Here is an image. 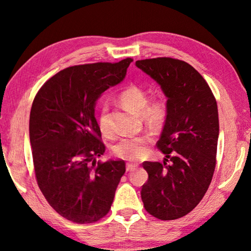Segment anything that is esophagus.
I'll use <instances>...</instances> for the list:
<instances>
[{"mask_svg":"<svg viewBox=\"0 0 251 251\" xmlns=\"http://www.w3.org/2000/svg\"><path fill=\"white\" fill-rule=\"evenodd\" d=\"M136 168H137V164L128 163V164L126 165V171H127V172H134Z\"/></svg>","mask_w":251,"mask_h":251,"instance_id":"34e87169","label":"esophagus"}]
</instances>
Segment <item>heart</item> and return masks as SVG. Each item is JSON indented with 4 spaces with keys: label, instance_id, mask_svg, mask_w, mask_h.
I'll use <instances>...</instances> for the list:
<instances>
[{
    "label": "heart",
    "instance_id": "heart-1",
    "mask_svg": "<svg viewBox=\"0 0 251 251\" xmlns=\"http://www.w3.org/2000/svg\"><path fill=\"white\" fill-rule=\"evenodd\" d=\"M118 100L124 107L134 114H141L143 121L152 128L163 126L166 121L168 106L166 99L156 95L147 100L145 90L139 85L129 84L118 95ZM99 127L101 134L108 136L112 133L107 108H101L99 117ZM152 143V137L148 134L122 138L115 146L114 152L122 159L136 161L144 158L148 151V146Z\"/></svg>",
    "mask_w": 251,
    "mask_h": 251
}]
</instances>
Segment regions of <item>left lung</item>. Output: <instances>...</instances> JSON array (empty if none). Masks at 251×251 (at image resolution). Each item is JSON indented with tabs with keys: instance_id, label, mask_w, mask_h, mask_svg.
Segmentation results:
<instances>
[{
	"instance_id": "8db88e82",
	"label": "left lung",
	"mask_w": 251,
	"mask_h": 251,
	"mask_svg": "<svg viewBox=\"0 0 251 251\" xmlns=\"http://www.w3.org/2000/svg\"><path fill=\"white\" fill-rule=\"evenodd\" d=\"M136 66L154 78L168 99L156 144L166 158L143 163L148 180L142 187V201L154 217L178 219L198 205L211 182L219 135L217 101L205 78L184 61L147 58L136 61Z\"/></svg>"
}]
</instances>
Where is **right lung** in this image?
Here are the masks:
<instances>
[{"mask_svg":"<svg viewBox=\"0 0 251 251\" xmlns=\"http://www.w3.org/2000/svg\"><path fill=\"white\" fill-rule=\"evenodd\" d=\"M133 58L71 66L43 84L33 100L29 142L37 185L50 207L76 224L108 214L124 160L96 161L105 152L94 116L101 93L122 82Z\"/></svg>","mask_w":251,"mask_h":251,"instance_id":"obj_1","label":"right lung"}]
</instances>
